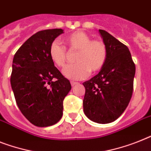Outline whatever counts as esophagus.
<instances>
[{
	"mask_svg": "<svg viewBox=\"0 0 151 151\" xmlns=\"http://www.w3.org/2000/svg\"><path fill=\"white\" fill-rule=\"evenodd\" d=\"M70 83H71V85H72V86H76V85L78 84V83H77V82H74V81H71Z\"/></svg>",
	"mask_w": 151,
	"mask_h": 151,
	"instance_id": "34e87169",
	"label": "esophagus"
}]
</instances>
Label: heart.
I'll return each mask as SVG.
<instances>
[{
  "mask_svg": "<svg viewBox=\"0 0 151 151\" xmlns=\"http://www.w3.org/2000/svg\"><path fill=\"white\" fill-rule=\"evenodd\" d=\"M65 42L70 50H78L75 58L76 63L68 65L63 70V74L67 78L74 80L84 79L90 72L96 73L105 65L108 50L103 41L92 40L86 32L76 31L67 35ZM49 56L56 66L62 68L66 62V48L55 40L49 46Z\"/></svg>",
  "mask_w": 151,
  "mask_h": 151,
  "instance_id": "1",
  "label": "heart"
}]
</instances>
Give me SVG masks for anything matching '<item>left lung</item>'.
I'll use <instances>...</instances> for the list:
<instances>
[{
	"label": "left lung",
	"instance_id": "8db88e82",
	"mask_svg": "<svg viewBox=\"0 0 151 151\" xmlns=\"http://www.w3.org/2000/svg\"><path fill=\"white\" fill-rule=\"evenodd\" d=\"M108 50L105 65L83 83V110L98 123L115 121L127 107L134 90L136 67L127 46L104 30H99Z\"/></svg>",
	"mask_w": 151,
	"mask_h": 151
}]
</instances>
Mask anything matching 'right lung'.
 Segmentation results:
<instances>
[{"mask_svg":"<svg viewBox=\"0 0 151 151\" xmlns=\"http://www.w3.org/2000/svg\"><path fill=\"white\" fill-rule=\"evenodd\" d=\"M61 28L40 31L30 37L14 56L11 88L17 105L26 119L39 127L58 123L70 82L54 65L49 46Z\"/></svg>","mask_w":151,"mask_h":151,"instance_id":"add662e5","label":"right lung"}]
</instances>
